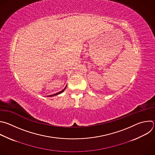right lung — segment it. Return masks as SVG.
Masks as SVG:
<instances>
[{
    "instance_id": "1",
    "label": "right lung",
    "mask_w": 155,
    "mask_h": 155,
    "mask_svg": "<svg viewBox=\"0 0 155 155\" xmlns=\"http://www.w3.org/2000/svg\"><path fill=\"white\" fill-rule=\"evenodd\" d=\"M66 87H67V85L66 86V87L62 90V91H61L60 92H57V93H56V94H52V95H47V97H54V96H55V95H58V94H61L62 92H63L64 91V90L66 89Z\"/></svg>"
}]
</instances>
